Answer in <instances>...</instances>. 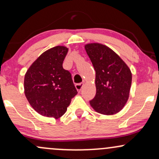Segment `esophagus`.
<instances>
[{"instance_id": "obj_1", "label": "esophagus", "mask_w": 159, "mask_h": 159, "mask_svg": "<svg viewBox=\"0 0 159 159\" xmlns=\"http://www.w3.org/2000/svg\"><path fill=\"white\" fill-rule=\"evenodd\" d=\"M83 86H84V84L83 83L77 84H75L76 90H77L78 92H80V91L81 90V89H82V87H83Z\"/></svg>"}]
</instances>
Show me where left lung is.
Returning <instances> with one entry per match:
<instances>
[{
  "mask_svg": "<svg viewBox=\"0 0 159 159\" xmlns=\"http://www.w3.org/2000/svg\"><path fill=\"white\" fill-rule=\"evenodd\" d=\"M95 71L96 93L91 107L104 115L120 112L126 104L132 85V72L112 49L101 43L84 45Z\"/></svg>",
  "mask_w": 159,
  "mask_h": 159,
  "instance_id": "left-lung-1",
  "label": "left lung"
}]
</instances>
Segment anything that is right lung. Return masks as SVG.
Here are the masks:
<instances>
[{
    "label": "right lung",
    "mask_w": 159,
    "mask_h": 159,
    "mask_svg": "<svg viewBox=\"0 0 159 159\" xmlns=\"http://www.w3.org/2000/svg\"><path fill=\"white\" fill-rule=\"evenodd\" d=\"M69 48L57 45L45 51L27 69L24 88L27 101L38 114L58 119L78 93L72 75L63 68Z\"/></svg>",
    "instance_id": "right-lung-1"
}]
</instances>
